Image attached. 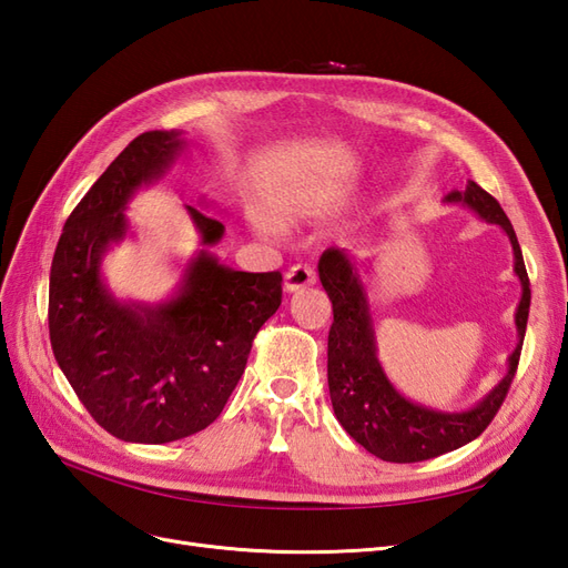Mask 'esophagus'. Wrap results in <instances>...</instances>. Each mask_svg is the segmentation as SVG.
<instances>
[{"label": "esophagus", "mask_w": 568, "mask_h": 568, "mask_svg": "<svg viewBox=\"0 0 568 568\" xmlns=\"http://www.w3.org/2000/svg\"><path fill=\"white\" fill-rule=\"evenodd\" d=\"M315 280H317V274H315L313 267L294 265L284 274V291H286V294H294V291L313 286Z\"/></svg>", "instance_id": "esophagus-1"}]
</instances>
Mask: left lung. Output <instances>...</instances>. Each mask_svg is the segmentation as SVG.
<instances>
[{
  "instance_id": "left-lung-1",
  "label": "left lung",
  "mask_w": 568,
  "mask_h": 568,
  "mask_svg": "<svg viewBox=\"0 0 568 568\" xmlns=\"http://www.w3.org/2000/svg\"><path fill=\"white\" fill-rule=\"evenodd\" d=\"M448 205H464L488 225L500 227L514 253V274L521 284V298L514 313L517 346L507 357V374L484 398L467 409H438L409 400L393 386L379 359L376 329L369 305V288L359 274L355 255L346 248H326L317 263L320 282L334 307L326 351V379L334 415L353 440L384 462H422L450 453L484 434L500 409L524 346L530 288L521 246L505 211L476 182L464 192L443 199Z\"/></svg>"
}]
</instances>
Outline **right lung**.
Masks as SVG:
<instances>
[{
    "label": "right lung",
    "instance_id": "1",
    "mask_svg": "<svg viewBox=\"0 0 568 568\" xmlns=\"http://www.w3.org/2000/svg\"><path fill=\"white\" fill-rule=\"evenodd\" d=\"M182 130L144 132L120 151L65 220L49 274V338L68 384L120 440L170 443L213 424L239 384L257 329L282 303L280 272L232 270L211 251L225 225L184 205L199 248L173 294L118 298L106 253L134 236L128 205L186 151ZM211 209L213 201H199Z\"/></svg>",
    "mask_w": 568,
    "mask_h": 568
}]
</instances>
